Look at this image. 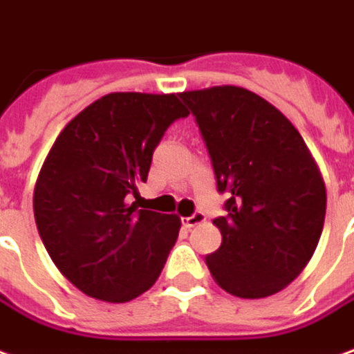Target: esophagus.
<instances>
[{"label": "esophagus", "instance_id": "obj_1", "mask_svg": "<svg viewBox=\"0 0 354 354\" xmlns=\"http://www.w3.org/2000/svg\"><path fill=\"white\" fill-rule=\"evenodd\" d=\"M206 220V216L203 212H194L193 216H187V218H183V226L185 227H194L198 226V224H203Z\"/></svg>", "mask_w": 354, "mask_h": 354}]
</instances>
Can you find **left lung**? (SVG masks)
I'll use <instances>...</instances> for the list:
<instances>
[{
  "label": "left lung",
  "instance_id": "obj_1",
  "mask_svg": "<svg viewBox=\"0 0 354 354\" xmlns=\"http://www.w3.org/2000/svg\"><path fill=\"white\" fill-rule=\"evenodd\" d=\"M196 118L216 185L222 245L206 255L214 281L238 298L282 290L312 259L326 220V183L304 138L257 93L218 85L179 93Z\"/></svg>",
  "mask_w": 354,
  "mask_h": 354
}]
</instances>
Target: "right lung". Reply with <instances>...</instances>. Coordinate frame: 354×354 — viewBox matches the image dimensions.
Here are the masks:
<instances>
[{
  "label": "right lung",
  "instance_id": "obj_1",
  "mask_svg": "<svg viewBox=\"0 0 354 354\" xmlns=\"http://www.w3.org/2000/svg\"><path fill=\"white\" fill-rule=\"evenodd\" d=\"M187 115L175 93H109L50 148L35 187V220L50 259L83 294L120 304L158 281L181 220L138 210L127 194L136 196L165 130Z\"/></svg>",
  "mask_w": 354,
  "mask_h": 354
}]
</instances>
